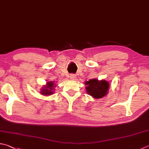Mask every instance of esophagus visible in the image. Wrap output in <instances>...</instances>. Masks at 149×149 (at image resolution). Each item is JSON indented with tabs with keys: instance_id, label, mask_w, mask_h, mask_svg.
Returning <instances> with one entry per match:
<instances>
[{
	"instance_id": "esophagus-1",
	"label": "esophagus",
	"mask_w": 149,
	"mask_h": 149,
	"mask_svg": "<svg viewBox=\"0 0 149 149\" xmlns=\"http://www.w3.org/2000/svg\"><path fill=\"white\" fill-rule=\"evenodd\" d=\"M76 78V76H75V74H70V79L71 80H74Z\"/></svg>"
}]
</instances>
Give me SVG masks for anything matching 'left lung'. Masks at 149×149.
<instances>
[{
	"mask_svg": "<svg viewBox=\"0 0 149 149\" xmlns=\"http://www.w3.org/2000/svg\"><path fill=\"white\" fill-rule=\"evenodd\" d=\"M87 87L86 91L95 99H100L107 94L109 89V83L105 80L99 81L97 79H92L85 83Z\"/></svg>",
	"mask_w": 149,
	"mask_h": 149,
	"instance_id": "8db88e82",
	"label": "left lung"
}]
</instances>
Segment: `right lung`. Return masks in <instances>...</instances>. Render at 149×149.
I'll return each mask as SVG.
<instances>
[{
    "instance_id": "right-lung-1",
    "label": "right lung",
    "mask_w": 149,
    "mask_h": 149,
    "mask_svg": "<svg viewBox=\"0 0 149 149\" xmlns=\"http://www.w3.org/2000/svg\"><path fill=\"white\" fill-rule=\"evenodd\" d=\"M54 83L53 82H47V86L46 87H45L42 89L41 93L45 95H51L53 93L52 90H54Z\"/></svg>"
}]
</instances>
